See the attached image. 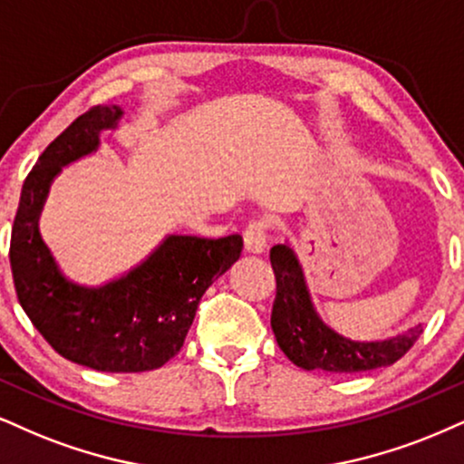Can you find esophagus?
Segmentation results:
<instances>
[{"label": "esophagus", "instance_id": "obj_1", "mask_svg": "<svg viewBox=\"0 0 464 464\" xmlns=\"http://www.w3.org/2000/svg\"><path fill=\"white\" fill-rule=\"evenodd\" d=\"M245 251L247 254H262L266 249V223L265 221H251L243 232Z\"/></svg>", "mask_w": 464, "mask_h": 464}]
</instances>
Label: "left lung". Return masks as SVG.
<instances>
[{"label":"left lung","mask_w":464,"mask_h":464,"mask_svg":"<svg viewBox=\"0 0 464 464\" xmlns=\"http://www.w3.org/2000/svg\"><path fill=\"white\" fill-rule=\"evenodd\" d=\"M271 266L277 282L271 314L273 334L285 357L303 370L353 374L387 368L396 363L424 331L421 324H417L385 340H351L320 318L307 288L305 273L288 241L271 249Z\"/></svg>","instance_id":"8db88e82"}]
</instances>
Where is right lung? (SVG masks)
<instances>
[{
	"label": "right lung",
	"instance_id": "obj_1",
	"mask_svg": "<svg viewBox=\"0 0 464 464\" xmlns=\"http://www.w3.org/2000/svg\"><path fill=\"white\" fill-rule=\"evenodd\" d=\"M122 116L118 105L92 107L51 141L23 182L10 238L23 312L62 357L99 372L157 370L179 354L199 299L243 249L241 234H168L146 260L110 282L85 285L64 276L38 227L51 182L99 150L102 130H116Z\"/></svg>",
	"mask_w": 464,
	"mask_h": 464
}]
</instances>
